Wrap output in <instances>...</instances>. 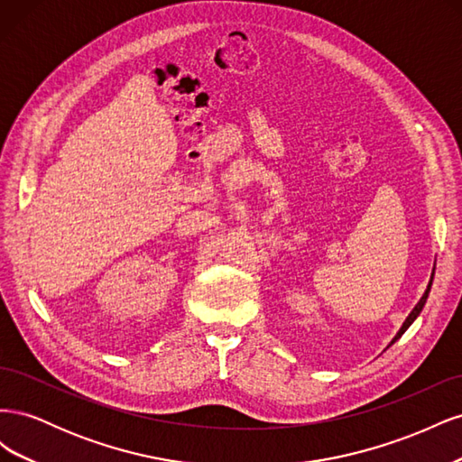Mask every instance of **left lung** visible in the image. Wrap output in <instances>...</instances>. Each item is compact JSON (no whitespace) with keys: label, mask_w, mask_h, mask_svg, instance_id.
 <instances>
[{"label":"left lung","mask_w":462,"mask_h":462,"mask_svg":"<svg viewBox=\"0 0 462 462\" xmlns=\"http://www.w3.org/2000/svg\"><path fill=\"white\" fill-rule=\"evenodd\" d=\"M431 279H433V275H431ZM430 287H431V282L428 283V289H426V292H424V295H422V299H420V300H418V304L414 306V309H412V312L409 314V318H407V319H404V324H402V328L399 329V333L395 335V339H393V343H395V341H397V339L401 337V335H402L404 331H407V329H409V326H411V324H412V321L416 319V316L422 312V309H424V304H426V299H428V292H430Z\"/></svg>","instance_id":"obj_1"}]
</instances>
